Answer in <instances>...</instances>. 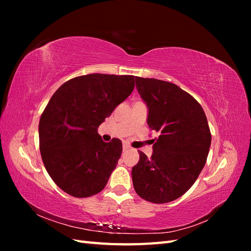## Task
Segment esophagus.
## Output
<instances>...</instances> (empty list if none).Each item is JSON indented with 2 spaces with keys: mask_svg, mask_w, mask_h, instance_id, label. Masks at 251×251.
Returning a JSON list of instances; mask_svg holds the SVG:
<instances>
[{
  "mask_svg": "<svg viewBox=\"0 0 251 251\" xmlns=\"http://www.w3.org/2000/svg\"><path fill=\"white\" fill-rule=\"evenodd\" d=\"M128 149H130V146H128V144H126V143H124V146H123V150L126 151H127Z\"/></svg>",
  "mask_w": 251,
  "mask_h": 251,
  "instance_id": "obj_1",
  "label": "esophagus"
}]
</instances>
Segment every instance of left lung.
<instances>
[{
    "label": "left lung",
    "mask_w": 251,
    "mask_h": 251,
    "mask_svg": "<svg viewBox=\"0 0 251 251\" xmlns=\"http://www.w3.org/2000/svg\"><path fill=\"white\" fill-rule=\"evenodd\" d=\"M136 88L147 103V123L158 132L149 159L139 151L132 169L133 185L142 199L168 203L184 195L206 162L211 135L205 113L195 98L175 83L136 77Z\"/></svg>",
    "instance_id": "8db88e82"
}]
</instances>
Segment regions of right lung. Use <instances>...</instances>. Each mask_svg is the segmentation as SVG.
Listing matches in <instances>:
<instances>
[{
    "instance_id": "right-lung-1",
    "label": "right lung",
    "mask_w": 251,
    "mask_h": 251,
    "mask_svg": "<svg viewBox=\"0 0 251 251\" xmlns=\"http://www.w3.org/2000/svg\"><path fill=\"white\" fill-rule=\"evenodd\" d=\"M134 78L81 75L52 95L40 119V151L49 176L65 193L86 198L107 185L123 144L117 138L102 141L97 127L132 93Z\"/></svg>"
}]
</instances>
